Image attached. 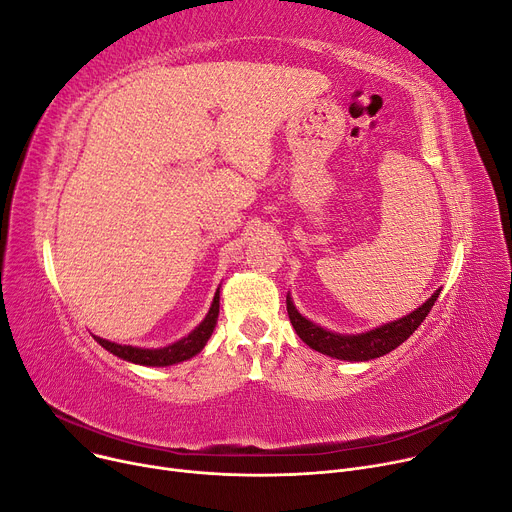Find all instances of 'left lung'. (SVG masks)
I'll return each instance as SVG.
<instances>
[{"mask_svg": "<svg viewBox=\"0 0 512 512\" xmlns=\"http://www.w3.org/2000/svg\"><path fill=\"white\" fill-rule=\"evenodd\" d=\"M439 293L441 289L432 293L430 299H426L418 309L408 313V316L363 334H336V332L324 330L322 326L303 318L295 309L289 295H287V311L297 336L313 350H318L322 355H328L340 361H371L387 355V352H391L404 340H408L414 334V330L426 320L428 311L432 309V305H435Z\"/></svg>", "mask_w": 512, "mask_h": 512, "instance_id": "left-lung-1", "label": "left lung"}]
</instances>
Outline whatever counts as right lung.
I'll list each match as a JSON object with an SVG mask.
<instances>
[{"instance_id": "1", "label": "right lung", "mask_w": 512, "mask_h": 512, "mask_svg": "<svg viewBox=\"0 0 512 512\" xmlns=\"http://www.w3.org/2000/svg\"><path fill=\"white\" fill-rule=\"evenodd\" d=\"M217 318H219V289L213 297L207 318L199 326H196L186 338H182L174 344H168L164 348H139V346L116 344V342L104 340L100 336H94V338L100 346H104L108 352H112L114 357H119L123 361H129L135 365H145V367H168V365H176V363L192 359L194 355H199L217 326Z\"/></svg>"}]
</instances>
